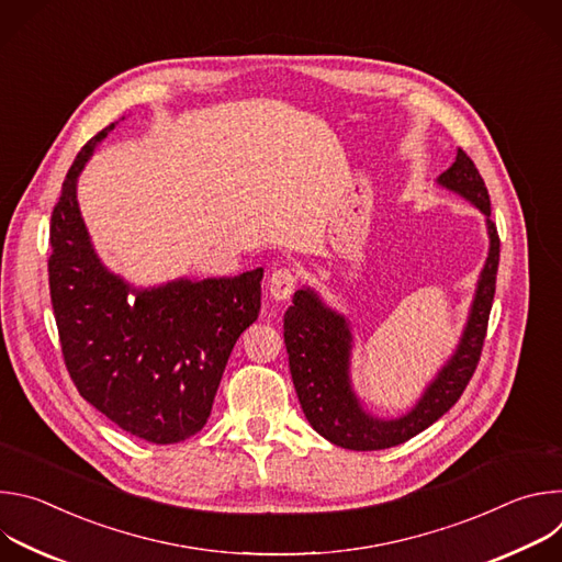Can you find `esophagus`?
<instances>
[{"instance_id": "obj_1", "label": "esophagus", "mask_w": 562, "mask_h": 562, "mask_svg": "<svg viewBox=\"0 0 562 562\" xmlns=\"http://www.w3.org/2000/svg\"><path fill=\"white\" fill-rule=\"evenodd\" d=\"M297 284V276L291 269H278L269 278V293L276 302H284L293 295Z\"/></svg>"}]
</instances>
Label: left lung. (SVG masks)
Returning a JSON list of instances; mask_svg holds the SVG:
<instances>
[{"label":"left lung","mask_w":562,"mask_h":562,"mask_svg":"<svg viewBox=\"0 0 562 562\" xmlns=\"http://www.w3.org/2000/svg\"><path fill=\"white\" fill-rule=\"evenodd\" d=\"M436 184L460 195L485 215L490 249L480 269L458 345L425 384L412 409L393 418L369 412L351 378L356 349L351 319L329 306L313 286H300L293 295V304L284 313V345L302 412L319 436L342 449L375 451L418 436L458 403L480 360L501 258V239L492 222L490 193L462 148L456 153V162L436 178Z\"/></svg>","instance_id":"1"}]
</instances>
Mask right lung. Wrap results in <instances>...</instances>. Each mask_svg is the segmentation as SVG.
I'll use <instances>...</instances> for the list:
<instances>
[{
  "instance_id": "right-lung-1",
  "label": "right lung",
  "mask_w": 562,
  "mask_h": 562,
  "mask_svg": "<svg viewBox=\"0 0 562 562\" xmlns=\"http://www.w3.org/2000/svg\"><path fill=\"white\" fill-rule=\"evenodd\" d=\"M115 124L77 153L61 184L50 217V300L79 395L126 434L173 445L206 425L233 345L258 319L265 269L150 286L113 273L79 211L77 180Z\"/></svg>"
}]
</instances>
